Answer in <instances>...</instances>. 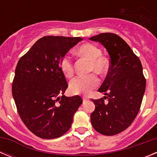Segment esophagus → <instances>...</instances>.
Instances as JSON below:
<instances>
[{"instance_id":"esophagus-1","label":"esophagus","mask_w":157,"mask_h":157,"mask_svg":"<svg viewBox=\"0 0 157 157\" xmlns=\"http://www.w3.org/2000/svg\"><path fill=\"white\" fill-rule=\"evenodd\" d=\"M82 100H83V102H86V101H88L89 99H88V98H85V97H83Z\"/></svg>"}]
</instances>
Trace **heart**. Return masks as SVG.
<instances>
[{
  "mask_svg": "<svg viewBox=\"0 0 157 157\" xmlns=\"http://www.w3.org/2000/svg\"><path fill=\"white\" fill-rule=\"evenodd\" d=\"M80 56L90 60V71H94L98 74H103L108 70L109 63L101 56L102 52L97 45L91 43H86L78 47L77 50ZM60 68L66 77H71L74 73L72 59L69 55H65L60 61ZM98 85V79L94 74L87 75H78L72 78L69 88L74 94H88L93 89Z\"/></svg>",
  "mask_w": 157,
  "mask_h": 157,
  "instance_id": "obj_1",
  "label": "heart"
}]
</instances>
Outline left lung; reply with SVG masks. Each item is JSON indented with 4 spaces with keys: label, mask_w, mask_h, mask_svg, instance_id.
<instances>
[{
    "label": "left lung",
    "mask_w": 157,
    "mask_h": 157,
    "mask_svg": "<svg viewBox=\"0 0 157 157\" xmlns=\"http://www.w3.org/2000/svg\"><path fill=\"white\" fill-rule=\"evenodd\" d=\"M100 42L110 56V67L98 91L107 97L92 100L95 110L90 115L98 132L112 136L122 132L132 123L139 112L146 81L142 65L130 47L117 34L103 33L89 38ZM108 103H104V99Z\"/></svg>",
    "instance_id": "8db88e82"
}]
</instances>
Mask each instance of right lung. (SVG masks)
Listing matches in <instances>:
<instances>
[{"label": "right lung", "mask_w": 157, "mask_h": 157, "mask_svg": "<svg viewBox=\"0 0 157 157\" xmlns=\"http://www.w3.org/2000/svg\"><path fill=\"white\" fill-rule=\"evenodd\" d=\"M82 40L45 36L18 62L12 96L23 123L39 138L52 139L65 134L82 103L79 96L63 95L67 82L60 68L62 58Z\"/></svg>", "instance_id": "1"}]
</instances>
